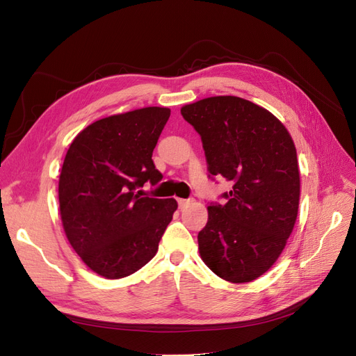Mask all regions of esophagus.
Wrapping results in <instances>:
<instances>
[{"instance_id":"34e87169","label":"esophagus","mask_w":356,"mask_h":356,"mask_svg":"<svg viewBox=\"0 0 356 356\" xmlns=\"http://www.w3.org/2000/svg\"><path fill=\"white\" fill-rule=\"evenodd\" d=\"M177 204H179V208H184V207H188V205L191 204V200H189V199H181V197H179V199H177Z\"/></svg>"}]
</instances>
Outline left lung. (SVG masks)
<instances>
[{
    "label": "left lung",
    "mask_w": 356,
    "mask_h": 356,
    "mask_svg": "<svg viewBox=\"0 0 356 356\" xmlns=\"http://www.w3.org/2000/svg\"><path fill=\"white\" fill-rule=\"evenodd\" d=\"M180 113L200 135L209 173L233 183L225 205L208 207L199 254L222 280L252 282L281 256L297 221L296 145L280 119L241 97H207Z\"/></svg>",
    "instance_id": "8db88e82"
}]
</instances>
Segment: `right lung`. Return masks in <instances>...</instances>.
Instances as JSON below:
<instances>
[{
	"label": "right lung",
	"instance_id": "obj_1",
	"mask_svg": "<svg viewBox=\"0 0 356 356\" xmlns=\"http://www.w3.org/2000/svg\"><path fill=\"white\" fill-rule=\"evenodd\" d=\"M170 118L149 106L92 122L76 135L60 168L59 213L75 253L97 275L120 280L156 256L176 199L141 197L161 173L152 151Z\"/></svg>",
	"mask_w": 356,
	"mask_h": 356
}]
</instances>
